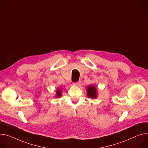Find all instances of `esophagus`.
Instances as JSON below:
<instances>
[{
    "instance_id": "1",
    "label": "esophagus",
    "mask_w": 148,
    "mask_h": 148,
    "mask_svg": "<svg viewBox=\"0 0 148 148\" xmlns=\"http://www.w3.org/2000/svg\"><path fill=\"white\" fill-rule=\"evenodd\" d=\"M79 84H80V82H76V83H73V85L75 86H78L79 85Z\"/></svg>"
}]
</instances>
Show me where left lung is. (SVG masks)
I'll list each match as a JSON object with an SVG mask.
<instances>
[{"mask_svg":"<svg viewBox=\"0 0 148 148\" xmlns=\"http://www.w3.org/2000/svg\"><path fill=\"white\" fill-rule=\"evenodd\" d=\"M87 96L88 98L96 99L98 97V92L97 87L94 84L88 86L87 88Z\"/></svg>","mask_w":148,"mask_h":148,"instance_id":"1","label":"left lung"}]
</instances>
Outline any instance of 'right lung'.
I'll return each instance as SVG.
<instances>
[{
  "label": "right lung",
  "instance_id": "right-lung-1",
  "mask_svg": "<svg viewBox=\"0 0 148 148\" xmlns=\"http://www.w3.org/2000/svg\"><path fill=\"white\" fill-rule=\"evenodd\" d=\"M62 87H60L58 90H56V95L55 96V98L61 97L62 96Z\"/></svg>",
  "mask_w": 148,
  "mask_h": 148
}]
</instances>
